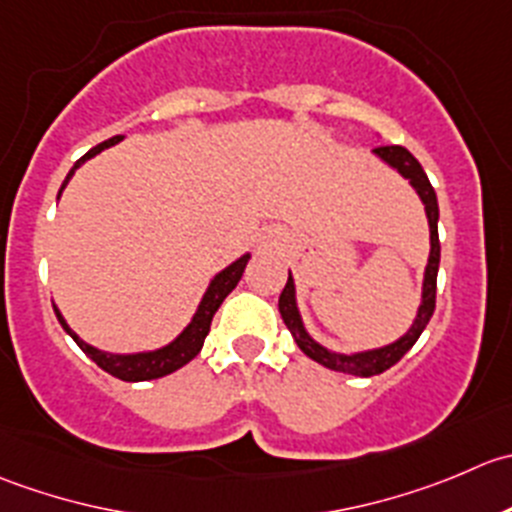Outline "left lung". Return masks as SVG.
Returning a JSON list of instances; mask_svg holds the SVG:
<instances>
[{
  "label": "left lung",
  "instance_id": "8db88e82",
  "mask_svg": "<svg viewBox=\"0 0 512 512\" xmlns=\"http://www.w3.org/2000/svg\"><path fill=\"white\" fill-rule=\"evenodd\" d=\"M373 154L383 161L386 166L396 169L403 179H408V184L413 186V191L418 194V199L426 206V219L430 229V254L426 271H423V288H421V306H418L416 318H413L411 328L403 333L401 338H396L393 343H386L381 348H368V351H356V353H341L331 351L323 343H318L311 333L303 326L301 311H298V298H296V283H293L291 271H288V281L283 286L281 298H278V311H281L283 323L291 331L296 346L306 353L311 361L321 363V366L331 368L338 373H351L358 378H371L378 373L388 371L391 366H396L403 356L413 348V343L421 338L423 328L428 326L430 316L435 311V278H438V263H440V241H438V199H435V191L430 186L426 171L418 164L416 156L411 154L403 146H378L373 149Z\"/></svg>",
  "mask_w": 512,
  "mask_h": 512
}]
</instances>
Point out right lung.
Wrapping results in <instances>:
<instances>
[{
    "label": "right lung",
    "instance_id": "obj_1",
    "mask_svg": "<svg viewBox=\"0 0 512 512\" xmlns=\"http://www.w3.org/2000/svg\"><path fill=\"white\" fill-rule=\"evenodd\" d=\"M121 139H124V136H111V139L101 141L99 146H94V149L86 151L82 159H79L77 164L72 166V171L67 174V179H64L62 189H59V196H62L64 186L69 184V179L74 176V171H77L79 166L84 164V161L94 159L96 154H101V151L109 149V146L119 144ZM59 196H57V199H59ZM249 258H251V254H244V256L236 258L234 263H229L226 268H221V271L216 273L214 278H211L209 286H206L204 296H201L199 306H196V313L191 316V321L186 323L184 331H181L179 336L174 338V341H169L166 346H161V348H154V351H136V353L101 351V348L86 343L84 338H79L77 333L69 328L67 318L62 316V311H59L57 306H54V313H57V318H59V323H62L64 331H67L69 336L77 341V346L82 348L86 356H89L91 361H94L96 366L101 368V371L111 373L114 378H121V381H129V383L154 381V378L169 376V373L179 371L181 366H186V363L194 361V358L199 356L201 346H204L206 336H209L211 318H214V313L219 311V306L224 303V298L229 296L231 291H234L236 283L241 281V276H244V268H246V263H249Z\"/></svg>",
    "mask_w": 512,
    "mask_h": 512
}]
</instances>
